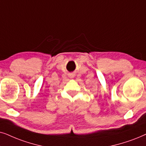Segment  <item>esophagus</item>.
Returning a JSON list of instances; mask_svg holds the SVG:
<instances>
[{"instance_id":"obj_1","label":"esophagus","mask_w":146,"mask_h":146,"mask_svg":"<svg viewBox=\"0 0 146 146\" xmlns=\"http://www.w3.org/2000/svg\"><path fill=\"white\" fill-rule=\"evenodd\" d=\"M69 77H70V78H73V77H75V73H70V74L69 75Z\"/></svg>"}]
</instances>
